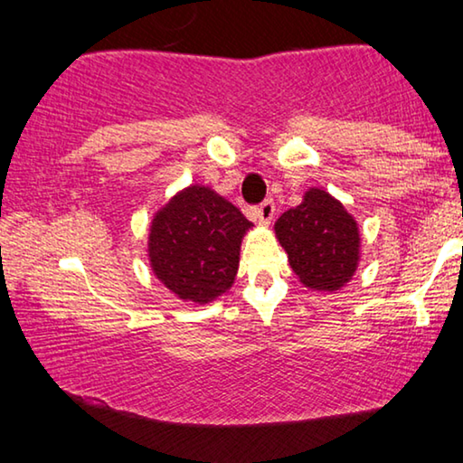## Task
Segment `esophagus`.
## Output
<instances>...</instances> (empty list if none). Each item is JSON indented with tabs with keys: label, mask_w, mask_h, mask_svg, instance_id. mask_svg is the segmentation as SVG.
Instances as JSON below:
<instances>
[{
	"label": "esophagus",
	"mask_w": 463,
	"mask_h": 463,
	"mask_svg": "<svg viewBox=\"0 0 463 463\" xmlns=\"http://www.w3.org/2000/svg\"><path fill=\"white\" fill-rule=\"evenodd\" d=\"M273 214H276V203H273V200H263L257 206V218H260L261 224H269Z\"/></svg>",
	"instance_id": "obj_1"
}]
</instances>
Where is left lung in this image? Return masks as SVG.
I'll return each instance as SVG.
<instances>
[{
  "instance_id": "1",
  "label": "left lung",
  "mask_w": 463,
  "mask_h": 463,
  "mask_svg": "<svg viewBox=\"0 0 463 463\" xmlns=\"http://www.w3.org/2000/svg\"><path fill=\"white\" fill-rule=\"evenodd\" d=\"M276 234L304 286L333 292L354 276L359 261L357 224L326 192L317 187L307 192L300 206L278 218Z\"/></svg>"
}]
</instances>
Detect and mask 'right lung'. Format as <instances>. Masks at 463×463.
Wrapping results in <instances>:
<instances>
[{
    "mask_svg": "<svg viewBox=\"0 0 463 463\" xmlns=\"http://www.w3.org/2000/svg\"><path fill=\"white\" fill-rule=\"evenodd\" d=\"M250 226L231 202L190 185L153 218L148 260L155 276L182 300H214L232 286L241 239Z\"/></svg>",
    "mask_w": 463,
    "mask_h": 463,
    "instance_id": "add662e5",
    "label": "right lung"
}]
</instances>
